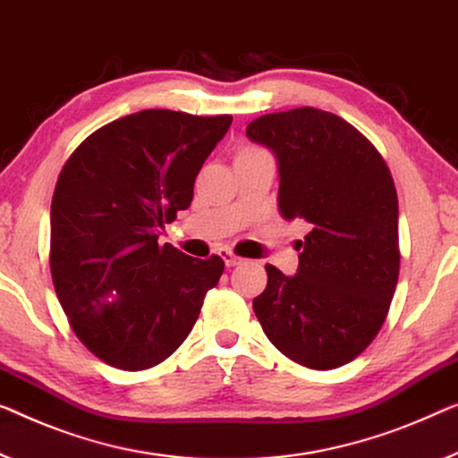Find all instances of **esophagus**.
<instances>
[{"instance_id": "1", "label": "esophagus", "mask_w": 458, "mask_h": 458, "mask_svg": "<svg viewBox=\"0 0 458 458\" xmlns=\"http://www.w3.org/2000/svg\"><path fill=\"white\" fill-rule=\"evenodd\" d=\"M220 255L224 259V263H226V267H234V265H238V263L242 261V259L238 257L234 250H230V249H222Z\"/></svg>"}]
</instances>
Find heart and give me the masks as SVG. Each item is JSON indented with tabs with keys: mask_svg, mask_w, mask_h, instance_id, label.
<instances>
[{
	"mask_svg": "<svg viewBox=\"0 0 458 458\" xmlns=\"http://www.w3.org/2000/svg\"><path fill=\"white\" fill-rule=\"evenodd\" d=\"M249 149H250V148H249Z\"/></svg>",
	"mask_w": 458,
	"mask_h": 458,
	"instance_id": "b5f03b06",
	"label": "heart"
}]
</instances>
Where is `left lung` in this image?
Wrapping results in <instances>:
<instances>
[{"mask_svg":"<svg viewBox=\"0 0 458 458\" xmlns=\"http://www.w3.org/2000/svg\"><path fill=\"white\" fill-rule=\"evenodd\" d=\"M247 135L277 156L282 216L310 226L296 276L267 265V288L252 310L284 356L333 370L372 344L397 288L399 201L391 170L356 127L320 108L263 114Z\"/></svg>","mask_w":458,"mask_h":458,"instance_id":"8db88e82","label":"left lung"}]
</instances>
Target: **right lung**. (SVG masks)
Here are the masks:
<instances>
[{
	"instance_id": "add662e5",
	"label": "right lung",
	"mask_w": 458,
	"mask_h": 458,
	"mask_svg": "<svg viewBox=\"0 0 458 458\" xmlns=\"http://www.w3.org/2000/svg\"><path fill=\"white\" fill-rule=\"evenodd\" d=\"M230 114L148 108L100 127L61 168L51 201V277L76 337L119 370H148L193 329L224 261L158 244L193 201Z\"/></svg>"
}]
</instances>
